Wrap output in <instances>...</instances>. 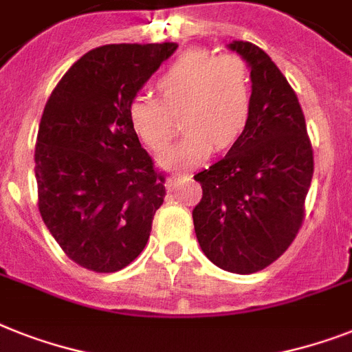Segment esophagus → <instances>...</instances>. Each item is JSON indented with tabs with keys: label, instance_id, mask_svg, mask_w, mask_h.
I'll return each mask as SVG.
<instances>
[{
	"label": "esophagus",
	"instance_id": "obj_1",
	"mask_svg": "<svg viewBox=\"0 0 352 352\" xmlns=\"http://www.w3.org/2000/svg\"><path fill=\"white\" fill-rule=\"evenodd\" d=\"M184 177H188V175H171V177H168V181H166L168 190H173V188L179 184V181H182Z\"/></svg>",
	"mask_w": 352,
	"mask_h": 352
}]
</instances>
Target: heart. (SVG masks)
Here are the masks:
<instances>
[{"label": "heart", "instance_id": "heart-1", "mask_svg": "<svg viewBox=\"0 0 352 352\" xmlns=\"http://www.w3.org/2000/svg\"><path fill=\"white\" fill-rule=\"evenodd\" d=\"M162 101L137 94L128 104L131 128L151 150H161L175 133V116L186 133L159 155L170 170L204 162L211 151L233 146L248 128L253 107L251 79L241 57L191 50L157 79Z\"/></svg>", "mask_w": 352, "mask_h": 352}]
</instances>
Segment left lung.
<instances>
[{"label":"left lung","mask_w":352,"mask_h":352,"mask_svg":"<svg viewBox=\"0 0 352 352\" xmlns=\"http://www.w3.org/2000/svg\"><path fill=\"white\" fill-rule=\"evenodd\" d=\"M230 50L250 68L253 107L248 128L221 161L197 173V241L221 270L250 275L295 241L313 179L305 119L296 94L271 57L250 41Z\"/></svg>","instance_id":"obj_1"}]
</instances>
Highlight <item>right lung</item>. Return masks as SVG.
<instances>
[{
	"label": "right lung",
	"instance_id": "add662e5",
	"mask_svg": "<svg viewBox=\"0 0 352 352\" xmlns=\"http://www.w3.org/2000/svg\"><path fill=\"white\" fill-rule=\"evenodd\" d=\"M177 47L94 48L43 110L34 155L39 213L68 258L96 273L119 271L141 255L166 195L128 104Z\"/></svg>",
	"mask_w": 352,
	"mask_h": 352
}]
</instances>
